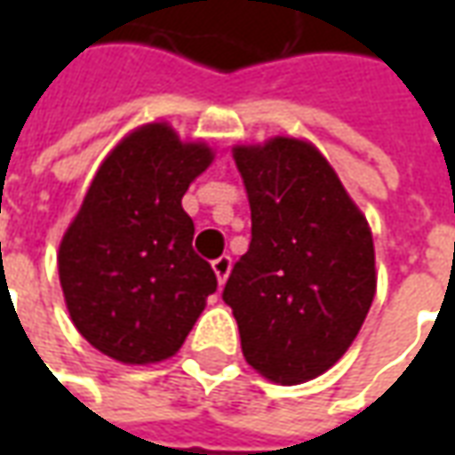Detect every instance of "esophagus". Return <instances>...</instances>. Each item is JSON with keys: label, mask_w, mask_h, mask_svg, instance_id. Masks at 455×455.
Here are the masks:
<instances>
[{"label": "esophagus", "mask_w": 455, "mask_h": 455, "mask_svg": "<svg viewBox=\"0 0 455 455\" xmlns=\"http://www.w3.org/2000/svg\"><path fill=\"white\" fill-rule=\"evenodd\" d=\"M212 267H214V273H217L219 285H224L228 273H231V256H219L217 260H212Z\"/></svg>", "instance_id": "1"}]
</instances>
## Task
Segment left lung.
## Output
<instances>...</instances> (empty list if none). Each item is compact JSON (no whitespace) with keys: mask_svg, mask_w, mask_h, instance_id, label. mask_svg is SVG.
<instances>
[{"mask_svg":"<svg viewBox=\"0 0 455 455\" xmlns=\"http://www.w3.org/2000/svg\"><path fill=\"white\" fill-rule=\"evenodd\" d=\"M251 204V243L224 287L248 365L297 385L329 371L375 297L368 221L307 140L236 146Z\"/></svg>","mask_w":455,"mask_h":455,"instance_id":"8db88e82","label":"left lung"}]
</instances>
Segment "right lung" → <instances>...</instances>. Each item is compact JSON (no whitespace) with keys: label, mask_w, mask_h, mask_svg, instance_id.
<instances>
[{"label":"right lung","mask_w":455,"mask_h":455,"mask_svg":"<svg viewBox=\"0 0 455 455\" xmlns=\"http://www.w3.org/2000/svg\"><path fill=\"white\" fill-rule=\"evenodd\" d=\"M214 160L168 124H146L104 158L58 253L65 305L97 351L129 365L165 361L217 292L192 248L182 209L189 182Z\"/></svg>","instance_id":"obj_1"}]
</instances>
